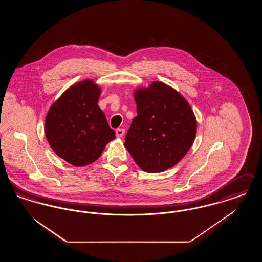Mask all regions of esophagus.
<instances>
[{"mask_svg": "<svg viewBox=\"0 0 262 262\" xmlns=\"http://www.w3.org/2000/svg\"><path fill=\"white\" fill-rule=\"evenodd\" d=\"M125 135V129L124 128H118L116 129V136L118 137H122Z\"/></svg>", "mask_w": 262, "mask_h": 262, "instance_id": "34e87169", "label": "esophagus"}]
</instances>
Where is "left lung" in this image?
I'll list each match as a JSON object with an SVG mask.
<instances>
[{"instance_id": "obj_1", "label": "left lung", "mask_w": 262, "mask_h": 262, "mask_svg": "<svg viewBox=\"0 0 262 262\" xmlns=\"http://www.w3.org/2000/svg\"><path fill=\"white\" fill-rule=\"evenodd\" d=\"M135 100L137 116L125 135V148L143 171L164 172L191 147L195 116L178 91L159 81L136 90Z\"/></svg>"}]
</instances>
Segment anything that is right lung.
Instances as JSON below:
<instances>
[{"label":"right lung","mask_w":262,"mask_h":262,"mask_svg":"<svg viewBox=\"0 0 262 262\" xmlns=\"http://www.w3.org/2000/svg\"><path fill=\"white\" fill-rule=\"evenodd\" d=\"M101 89L85 79L69 88L50 108L45 136L53 151L81 167L94 162L116 137L98 106Z\"/></svg>","instance_id":"add662e5"}]
</instances>
